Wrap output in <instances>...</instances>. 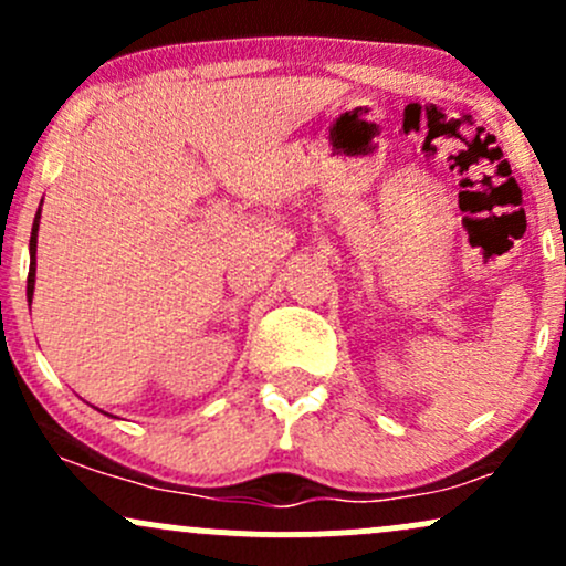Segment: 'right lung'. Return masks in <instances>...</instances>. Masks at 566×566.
<instances>
[{"label":"right lung","mask_w":566,"mask_h":566,"mask_svg":"<svg viewBox=\"0 0 566 566\" xmlns=\"http://www.w3.org/2000/svg\"><path fill=\"white\" fill-rule=\"evenodd\" d=\"M36 231H39V212H36V220H34V229H31V269H29V287H25V295H29V303H31V295H34V274H36Z\"/></svg>","instance_id":"right-lung-1"}]
</instances>
